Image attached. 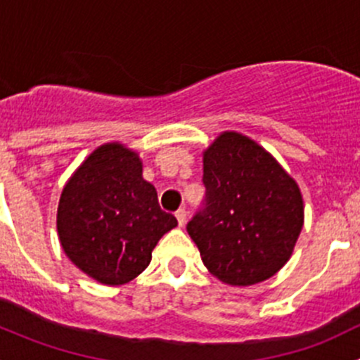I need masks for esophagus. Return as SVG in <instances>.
Returning a JSON list of instances; mask_svg holds the SVG:
<instances>
[{
    "mask_svg": "<svg viewBox=\"0 0 360 360\" xmlns=\"http://www.w3.org/2000/svg\"><path fill=\"white\" fill-rule=\"evenodd\" d=\"M176 217H177V223H179V226H184V223H186V210L179 209L176 212Z\"/></svg>",
    "mask_w": 360,
    "mask_h": 360,
    "instance_id": "1",
    "label": "esophagus"
}]
</instances>
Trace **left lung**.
<instances>
[{"instance_id": "left-lung-1", "label": "left lung", "mask_w": 360, "mask_h": 360, "mask_svg": "<svg viewBox=\"0 0 360 360\" xmlns=\"http://www.w3.org/2000/svg\"><path fill=\"white\" fill-rule=\"evenodd\" d=\"M203 207L186 230L207 270L230 285L274 277L303 228L296 181L264 148L223 132L203 151Z\"/></svg>"}]
</instances>
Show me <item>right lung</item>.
Here are the masks:
<instances>
[{"instance_id": "1", "label": "right lung", "mask_w": 360, "mask_h": 360, "mask_svg": "<svg viewBox=\"0 0 360 360\" xmlns=\"http://www.w3.org/2000/svg\"><path fill=\"white\" fill-rule=\"evenodd\" d=\"M177 226L143 179V162L120 143L97 148L64 186L57 231L64 252L83 274L122 285L143 274L160 238Z\"/></svg>"}]
</instances>
